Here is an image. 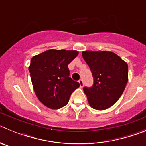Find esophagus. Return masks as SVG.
<instances>
[{
    "label": "esophagus",
    "instance_id": "34e87169",
    "mask_svg": "<svg viewBox=\"0 0 146 146\" xmlns=\"http://www.w3.org/2000/svg\"><path fill=\"white\" fill-rule=\"evenodd\" d=\"M79 83H80V88L83 87L84 84H83V80H80Z\"/></svg>",
    "mask_w": 146,
    "mask_h": 146
}]
</instances>
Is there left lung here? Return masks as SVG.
Returning a JSON list of instances; mask_svg holds the SVG:
<instances>
[{
  "mask_svg": "<svg viewBox=\"0 0 146 146\" xmlns=\"http://www.w3.org/2000/svg\"><path fill=\"white\" fill-rule=\"evenodd\" d=\"M92 72L94 85L84 87L90 106L97 110L110 108L123 94L128 82V65L110 51H82Z\"/></svg>",
  "mask_w": 146,
  "mask_h": 146,
  "instance_id": "obj_1",
  "label": "left lung"
}]
</instances>
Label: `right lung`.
<instances>
[{"label":"right lung","instance_id":"add662e5","mask_svg":"<svg viewBox=\"0 0 146 146\" xmlns=\"http://www.w3.org/2000/svg\"><path fill=\"white\" fill-rule=\"evenodd\" d=\"M78 51L49 50L34 55L28 69L34 92L44 105L58 110L66 105L72 92L79 88L78 82L69 77L68 64Z\"/></svg>","mask_w":146,"mask_h":146}]
</instances>
